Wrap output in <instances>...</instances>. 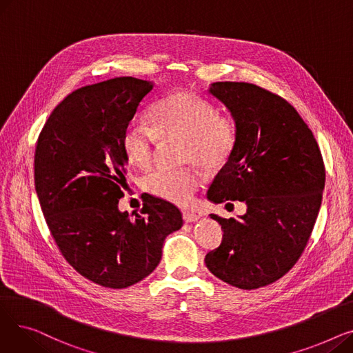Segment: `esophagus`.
Returning <instances> with one entry per match:
<instances>
[{"label": "esophagus", "instance_id": "obj_1", "mask_svg": "<svg viewBox=\"0 0 353 353\" xmlns=\"http://www.w3.org/2000/svg\"><path fill=\"white\" fill-rule=\"evenodd\" d=\"M199 219H200V216L194 212H189V210L183 212V220L186 221V223H193V221H197Z\"/></svg>", "mask_w": 353, "mask_h": 353}]
</instances>
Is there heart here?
Here are the masks:
<instances>
[{
	"instance_id": "obj_1",
	"label": "heart",
	"mask_w": 353,
	"mask_h": 353,
	"mask_svg": "<svg viewBox=\"0 0 353 353\" xmlns=\"http://www.w3.org/2000/svg\"><path fill=\"white\" fill-rule=\"evenodd\" d=\"M152 128L128 123L121 134L123 150L141 169L156 160L157 140L183 139L184 160L214 172L230 159L237 143L234 117L217 113L213 103L188 90H177L160 99L148 113ZM203 180L194 169H157L145 177L148 193L176 206H189Z\"/></svg>"
}]
</instances>
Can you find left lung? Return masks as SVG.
I'll use <instances>...</instances> for the list:
<instances>
[{
  "label": "left lung",
  "mask_w": 353,
  "mask_h": 353,
  "mask_svg": "<svg viewBox=\"0 0 353 353\" xmlns=\"http://www.w3.org/2000/svg\"><path fill=\"white\" fill-rule=\"evenodd\" d=\"M209 91L230 110L237 143L208 199L243 201L248 212L239 220L210 214L223 240L205 262L220 281L257 289L281 279L303 253L321 209L325 164L310 128L283 97L236 81L213 83Z\"/></svg>",
  "instance_id": "left-lung-1"
}]
</instances>
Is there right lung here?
Here are the masks:
<instances>
[{
    "mask_svg": "<svg viewBox=\"0 0 353 353\" xmlns=\"http://www.w3.org/2000/svg\"><path fill=\"white\" fill-rule=\"evenodd\" d=\"M153 84L117 77L81 87L52 110L37 140L34 183L47 226L65 261L85 279L123 289L150 274L164 239L183 226L180 210L148 197L130 219L124 127Z\"/></svg>",
    "mask_w": 353,
    "mask_h": 353,
    "instance_id": "1",
    "label": "right lung"
}]
</instances>
